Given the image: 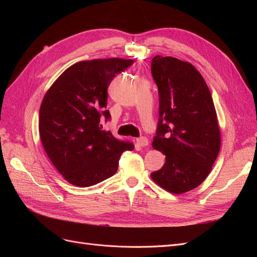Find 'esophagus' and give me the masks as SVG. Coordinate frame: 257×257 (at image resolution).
Masks as SVG:
<instances>
[{
  "mask_svg": "<svg viewBox=\"0 0 257 257\" xmlns=\"http://www.w3.org/2000/svg\"><path fill=\"white\" fill-rule=\"evenodd\" d=\"M136 143H137V145H139L141 147H147L148 145H149V141H148L146 137L138 138L137 141H136Z\"/></svg>",
  "mask_w": 257,
  "mask_h": 257,
  "instance_id": "34e87169",
  "label": "esophagus"
}]
</instances>
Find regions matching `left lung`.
Returning a JSON list of instances; mask_svg holds the SVG:
<instances>
[{"instance_id": "1", "label": "left lung", "mask_w": 257, "mask_h": 257, "mask_svg": "<svg viewBox=\"0 0 257 257\" xmlns=\"http://www.w3.org/2000/svg\"><path fill=\"white\" fill-rule=\"evenodd\" d=\"M151 73L160 95L157 136L152 147L166 162L152 180L164 190L183 194L203 183L221 148V132L211 93L189 62L155 56Z\"/></svg>"}]
</instances>
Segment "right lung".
<instances>
[{
	"label": "right lung",
	"mask_w": 257,
	"mask_h": 257,
	"mask_svg": "<svg viewBox=\"0 0 257 257\" xmlns=\"http://www.w3.org/2000/svg\"><path fill=\"white\" fill-rule=\"evenodd\" d=\"M133 60L110 58L80 61L62 73L46 92L40 108L41 141L58 172L67 182L85 188L111 177L122 152L134 145L103 130L109 119L107 89Z\"/></svg>",
	"instance_id": "add662e5"
}]
</instances>
